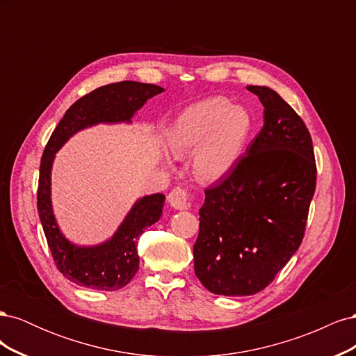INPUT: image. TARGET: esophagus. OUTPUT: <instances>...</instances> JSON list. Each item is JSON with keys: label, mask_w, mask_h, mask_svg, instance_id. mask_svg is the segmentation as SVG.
Instances as JSON below:
<instances>
[{"label": "esophagus", "mask_w": 356, "mask_h": 356, "mask_svg": "<svg viewBox=\"0 0 356 356\" xmlns=\"http://www.w3.org/2000/svg\"><path fill=\"white\" fill-rule=\"evenodd\" d=\"M190 200H191L190 193L186 188H181V187L174 188L169 195V203L174 209H179V211L188 209Z\"/></svg>", "instance_id": "34e87169"}]
</instances>
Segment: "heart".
Instances as JSON below:
<instances>
[{
  "mask_svg": "<svg viewBox=\"0 0 356 356\" xmlns=\"http://www.w3.org/2000/svg\"><path fill=\"white\" fill-rule=\"evenodd\" d=\"M252 132L245 106L222 96L202 99L182 111L170 127L169 147L177 154L195 152L193 168L202 179H220L236 165Z\"/></svg>",
  "mask_w": 356,
  "mask_h": 356,
  "instance_id": "obj_1",
  "label": "heart"
}]
</instances>
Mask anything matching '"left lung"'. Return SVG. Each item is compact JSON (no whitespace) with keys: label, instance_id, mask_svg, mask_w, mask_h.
Listing matches in <instances>:
<instances>
[{"label":"left lung","instance_id":"obj_1","mask_svg":"<svg viewBox=\"0 0 356 356\" xmlns=\"http://www.w3.org/2000/svg\"><path fill=\"white\" fill-rule=\"evenodd\" d=\"M264 106V126L227 175L204 190L195 273L220 296H252L270 284L305 236L316 188L305 122L275 90L246 86Z\"/></svg>","mask_w":356,"mask_h":356}]
</instances>
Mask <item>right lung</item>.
<instances>
[{
  "label": "right lung",
  "mask_w": 356,
  "mask_h": 356,
  "mask_svg": "<svg viewBox=\"0 0 356 356\" xmlns=\"http://www.w3.org/2000/svg\"><path fill=\"white\" fill-rule=\"evenodd\" d=\"M165 89L156 84L120 81L84 95L67 110L53 131L40 165L37 208L50 252L59 272L80 286L115 291L131 282L139 267L138 238L163 212L165 195L138 199L111 239L93 246H79L62 234L51 208L50 177L55 154L68 139L99 123H131L134 114Z\"/></svg>",
  "instance_id": "obj_1"
}]
</instances>
